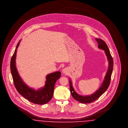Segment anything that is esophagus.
Listing matches in <instances>:
<instances>
[{"instance_id":"1","label":"esophagus","mask_w":128,"mask_h":128,"mask_svg":"<svg viewBox=\"0 0 128 128\" xmlns=\"http://www.w3.org/2000/svg\"><path fill=\"white\" fill-rule=\"evenodd\" d=\"M68 72V70L67 68H65L62 70V72L65 74H67Z\"/></svg>"}]
</instances>
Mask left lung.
I'll return each mask as SVG.
<instances>
[{
	"label": "left lung",
	"mask_w": 128,
	"mask_h": 128,
	"mask_svg": "<svg viewBox=\"0 0 128 128\" xmlns=\"http://www.w3.org/2000/svg\"><path fill=\"white\" fill-rule=\"evenodd\" d=\"M96 41L98 44V48L100 49H102L104 51V53L107 56L108 60V72L106 73V76L104 78L103 82L99 89L92 94L90 96H82L78 94L75 91L73 86L72 82L70 79L69 80L70 86V91L71 92L72 96L73 98L75 99L76 101L79 102L80 103L82 104L90 103L93 101L97 100L102 94L106 92L110 86V82L111 80V77L113 71V60L110 54V50L108 47L107 44H106L105 42L101 39H96Z\"/></svg>",
	"instance_id": "obj_1"
}]
</instances>
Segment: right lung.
Wrapping results in <instances>:
<instances>
[{
  "instance_id": "add662e5",
  "label": "right lung",
  "mask_w": 128,
  "mask_h": 128,
  "mask_svg": "<svg viewBox=\"0 0 128 128\" xmlns=\"http://www.w3.org/2000/svg\"><path fill=\"white\" fill-rule=\"evenodd\" d=\"M20 40L18 42L10 61V70L14 84L18 93L32 103L44 104L51 100L53 96L56 81L61 76L60 72L50 73L46 77V84L44 87L36 90L29 87L20 78L16 67L17 49Z\"/></svg>"
}]
</instances>
